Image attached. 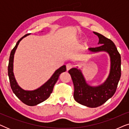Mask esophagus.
<instances>
[{"label": "esophagus", "instance_id": "1", "mask_svg": "<svg viewBox=\"0 0 129 129\" xmlns=\"http://www.w3.org/2000/svg\"><path fill=\"white\" fill-rule=\"evenodd\" d=\"M72 68H73V65H72V64H71V63H68V64H66V69L68 71Z\"/></svg>", "mask_w": 129, "mask_h": 129}]
</instances>
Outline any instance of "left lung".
I'll list each match as a JSON object with an SVG mask.
<instances>
[{"label":"left lung","mask_w":129,"mask_h":129,"mask_svg":"<svg viewBox=\"0 0 129 129\" xmlns=\"http://www.w3.org/2000/svg\"><path fill=\"white\" fill-rule=\"evenodd\" d=\"M93 33L98 36L100 46L90 47L91 52H106L110 57V71L106 82L98 86H90L86 82L80 70L72 68L69 70L74 84L73 97L77 103L85 106L97 107L105 103L113 96L121 77V56L112 40L100 33Z\"/></svg>","instance_id":"left-lung-1"}]
</instances>
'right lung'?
<instances>
[{
  "label": "right lung",
  "instance_id": "1",
  "mask_svg": "<svg viewBox=\"0 0 129 129\" xmlns=\"http://www.w3.org/2000/svg\"><path fill=\"white\" fill-rule=\"evenodd\" d=\"M27 34L23 36L18 40L15 47L12 49L9 57V61L8 65V76L9 78L10 87L12 91L23 103L30 106H33L43 102L47 99L52 93L54 86L57 82L60 75L66 70L65 65H63L57 70H56L52 76L41 87L34 90H24L17 84L13 74V58L14 54L16 50L17 46L23 38L27 36Z\"/></svg>",
  "mask_w": 129,
  "mask_h": 129
}]
</instances>
